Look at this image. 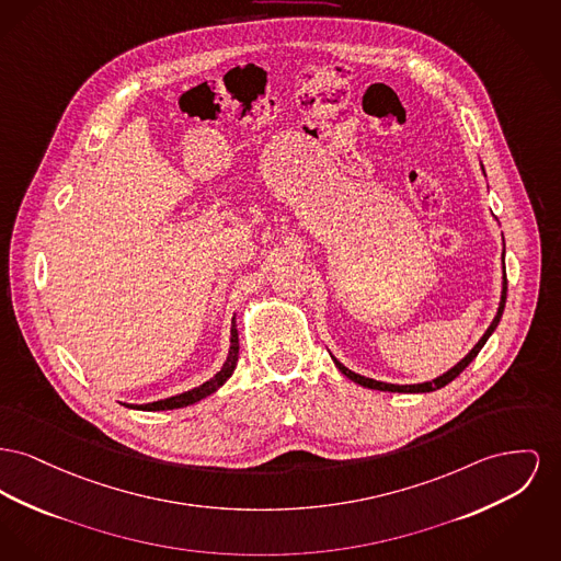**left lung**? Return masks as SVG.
<instances>
[{
  "mask_svg": "<svg viewBox=\"0 0 561 561\" xmlns=\"http://www.w3.org/2000/svg\"><path fill=\"white\" fill-rule=\"evenodd\" d=\"M506 268H504V252H502V297H500V305H497V313H495L494 322L490 324V329L485 330V334L479 339V343L468 352V356L466 358H461L460 363L456 364L451 370H447L445 375H440V377H436V379H432V381H426V383H415V386H396V383H383V381H375V379H368V377H363V375H358V373H354V370H350L347 366H343V364L339 363L336 358H332L334 364H336V368L347 377V379H352V381H356V383H360L364 388H370V390H381V392H407V394H420V392H434V390H438V388H445L447 383H451L458 375H460L461 370L468 366V364L472 363L474 358H477V354L481 352V347L488 343V339L492 336V332H494L495 327L500 324V318H502V311H504V305H506Z\"/></svg>",
  "mask_w": 561,
  "mask_h": 561,
  "instance_id": "8db88e82",
  "label": "left lung"
}]
</instances>
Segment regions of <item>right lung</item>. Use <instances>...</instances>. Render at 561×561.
I'll return each mask as SVG.
<instances>
[{"instance_id":"add662e5","label":"right lung","mask_w":561,"mask_h":561,"mask_svg":"<svg viewBox=\"0 0 561 561\" xmlns=\"http://www.w3.org/2000/svg\"><path fill=\"white\" fill-rule=\"evenodd\" d=\"M237 358H239V336H237L234 318H232L229 358H227V363L222 364V368H220L209 381H205L203 386L193 388V390H188V392H184V394L171 396V398H165V400H157V402H148V404H131V409H139V411H169V409H182V407L195 404L201 398L214 394L220 386L227 383V379L231 377L232 370H234V366H237ZM127 407H129V404H127Z\"/></svg>"}]
</instances>
